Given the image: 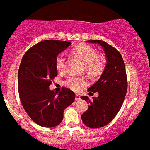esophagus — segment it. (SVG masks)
Segmentation results:
<instances>
[{
	"instance_id": "34e87169",
	"label": "esophagus",
	"mask_w": 150,
	"mask_h": 150,
	"mask_svg": "<svg viewBox=\"0 0 150 150\" xmlns=\"http://www.w3.org/2000/svg\"><path fill=\"white\" fill-rule=\"evenodd\" d=\"M75 100H80V96L79 95H75Z\"/></svg>"
}]
</instances>
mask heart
<instances>
[{
	"label": "heart",
	"instance_id": "obj_1",
	"mask_svg": "<svg viewBox=\"0 0 150 150\" xmlns=\"http://www.w3.org/2000/svg\"><path fill=\"white\" fill-rule=\"evenodd\" d=\"M74 54L86 65V70L90 74H97L104 68V60L101 56L97 55L93 47L85 44L76 46L73 50ZM55 66L58 71L64 72L66 67V58L64 53H60L55 59ZM65 84L75 92H79L86 84L85 79L79 77L70 76Z\"/></svg>",
	"mask_w": 150,
	"mask_h": 150
}]
</instances>
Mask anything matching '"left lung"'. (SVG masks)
Wrapping results in <instances>:
<instances>
[{"label":"left lung","mask_w":150,"mask_h":150,"mask_svg":"<svg viewBox=\"0 0 150 150\" xmlns=\"http://www.w3.org/2000/svg\"><path fill=\"white\" fill-rule=\"evenodd\" d=\"M98 44L105 53L107 64L98 81L88 89L89 95L98 92L91 101L87 96L81 99L89 103V108L81 115V120L89 128H100L112 121L121 109L127 92L126 68L121 53L102 40H88Z\"/></svg>","instance_id":"obj_1"}]
</instances>
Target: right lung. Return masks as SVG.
I'll return each instance as SVG.
<instances>
[{
	"label": "right lung",
	"instance_id": "obj_1",
	"mask_svg": "<svg viewBox=\"0 0 150 150\" xmlns=\"http://www.w3.org/2000/svg\"><path fill=\"white\" fill-rule=\"evenodd\" d=\"M71 45L60 40H44L29 49L18 72V88L23 107L34 122L42 127L58 126L64 110L74 101V92L63 87L59 93L49 89L58 75L55 59Z\"/></svg>",
	"mask_w": 150,
	"mask_h": 150
}]
</instances>
